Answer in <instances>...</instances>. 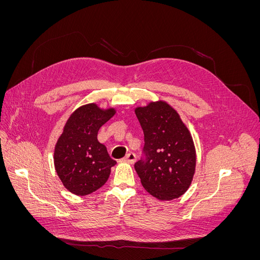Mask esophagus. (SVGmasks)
Returning a JSON list of instances; mask_svg holds the SVG:
<instances>
[{
    "mask_svg": "<svg viewBox=\"0 0 260 260\" xmlns=\"http://www.w3.org/2000/svg\"><path fill=\"white\" fill-rule=\"evenodd\" d=\"M122 160L125 162H129V164H135L137 160V156L135 153H129L125 155V157H123Z\"/></svg>",
    "mask_w": 260,
    "mask_h": 260,
    "instance_id": "obj_1",
    "label": "esophagus"
}]
</instances>
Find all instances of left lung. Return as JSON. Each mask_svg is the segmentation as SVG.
<instances>
[{"mask_svg": "<svg viewBox=\"0 0 260 260\" xmlns=\"http://www.w3.org/2000/svg\"><path fill=\"white\" fill-rule=\"evenodd\" d=\"M144 133L142 157L135 169L145 190L161 201L179 198L190 186L195 171L193 140L178 113L165 102L138 107Z\"/></svg>", "mask_w": 260, "mask_h": 260, "instance_id": "left-lung-1", "label": "left lung"}]
</instances>
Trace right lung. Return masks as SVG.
Here are the masks:
<instances>
[{
    "label": "right lung",
    "mask_w": 260,
    "mask_h": 260,
    "mask_svg": "<svg viewBox=\"0 0 260 260\" xmlns=\"http://www.w3.org/2000/svg\"><path fill=\"white\" fill-rule=\"evenodd\" d=\"M114 115V109L102 111L95 104H88L78 108L67 120L55 146L54 165L62 184L72 193L88 195L107 181L116 160L96 137Z\"/></svg>",
    "instance_id": "obj_1"
}]
</instances>
